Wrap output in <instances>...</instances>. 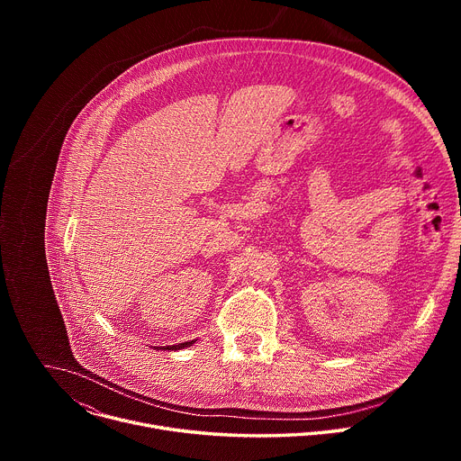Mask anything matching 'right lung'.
Segmentation results:
<instances>
[{
	"instance_id": "right-lung-1",
	"label": "right lung",
	"mask_w": 461,
	"mask_h": 461,
	"mask_svg": "<svg viewBox=\"0 0 461 461\" xmlns=\"http://www.w3.org/2000/svg\"><path fill=\"white\" fill-rule=\"evenodd\" d=\"M194 341H185V343H178V345H171V347H166L164 350H182V348H185V347H191ZM160 348V347H158Z\"/></svg>"
}]
</instances>
